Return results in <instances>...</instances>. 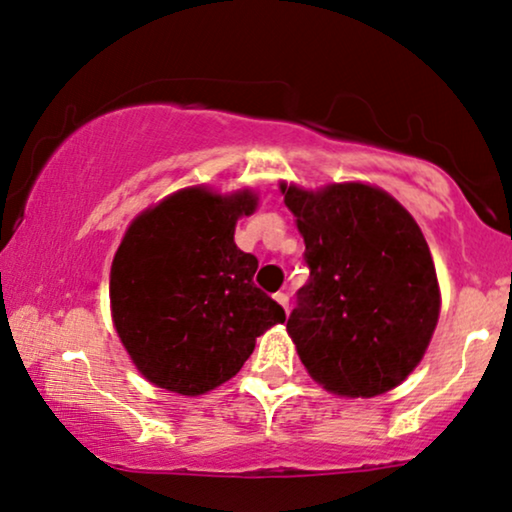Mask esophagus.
I'll return each mask as SVG.
<instances>
[{"label": "esophagus", "instance_id": "34e87169", "mask_svg": "<svg viewBox=\"0 0 512 512\" xmlns=\"http://www.w3.org/2000/svg\"><path fill=\"white\" fill-rule=\"evenodd\" d=\"M275 300L284 307V312H289V293L279 291V293H275Z\"/></svg>", "mask_w": 512, "mask_h": 512}]
</instances>
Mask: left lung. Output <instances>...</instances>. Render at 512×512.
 Segmentation results:
<instances>
[{
    "label": "left lung",
    "mask_w": 512,
    "mask_h": 512,
    "mask_svg": "<svg viewBox=\"0 0 512 512\" xmlns=\"http://www.w3.org/2000/svg\"><path fill=\"white\" fill-rule=\"evenodd\" d=\"M279 188L310 268L286 321L300 361L338 396L394 389L422 361L438 324V277L422 230L375 186Z\"/></svg>",
    "instance_id": "obj_1"
}]
</instances>
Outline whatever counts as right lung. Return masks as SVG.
Returning <instances> with one entry per match:
<instances>
[{"mask_svg":"<svg viewBox=\"0 0 512 512\" xmlns=\"http://www.w3.org/2000/svg\"><path fill=\"white\" fill-rule=\"evenodd\" d=\"M251 191L184 188L130 223L111 263V314L146 380L200 396L240 373L286 314L254 284L256 256L235 244V223L254 214Z\"/></svg>","mask_w":512,"mask_h":512,"instance_id":"add662e5","label":"right lung"}]
</instances>
